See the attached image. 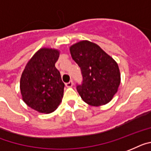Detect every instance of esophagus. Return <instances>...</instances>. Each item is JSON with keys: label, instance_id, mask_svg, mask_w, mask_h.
<instances>
[{"label": "esophagus", "instance_id": "obj_1", "mask_svg": "<svg viewBox=\"0 0 151 151\" xmlns=\"http://www.w3.org/2000/svg\"><path fill=\"white\" fill-rule=\"evenodd\" d=\"M73 85V81H70V82H68V83H66V87H71Z\"/></svg>", "mask_w": 151, "mask_h": 151}]
</instances>
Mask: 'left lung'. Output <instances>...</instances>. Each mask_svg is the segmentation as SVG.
I'll return each mask as SVG.
<instances>
[{"label":"left lung","instance_id":"1","mask_svg":"<svg viewBox=\"0 0 151 151\" xmlns=\"http://www.w3.org/2000/svg\"><path fill=\"white\" fill-rule=\"evenodd\" d=\"M70 52L81 70L83 83L77 90L82 100L94 107L109 103L121 83L117 63L101 47L88 40L71 45Z\"/></svg>","mask_w":151,"mask_h":151}]
</instances>
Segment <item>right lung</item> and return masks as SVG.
I'll use <instances>...</instances> for the list:
<instances>
[{
	"label": "right lung",
	"instance_id": "add662e5",
	"mask_svg": "<svg viewBox=\"0 0 151 151\" xmlns=\"http://www.w3.org/2000/svg\"><path fill=\"white\" fill-rule=\"evenodd\" d=\"M60 56L57 49L43 47L30 59L21 74L20 89L23 101L39 113L54 112L62 101L64 83L55 68Z\"/></svg>",
	"mask_w": 151,
	"mask_h": 151
}]
</instances>
